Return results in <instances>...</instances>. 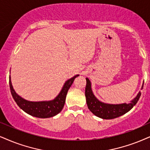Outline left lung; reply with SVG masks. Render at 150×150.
<instances>
[{
  "label": "left lung",
  "instance_id": "left-lung-1",
  "mask_svg": "<svg viewBox=\"0 0 150 150\" xmlns=\"http://www.w3.org/2000/svg\"><path fill=\"white\" fill-rule=\"evenodd\" d=\"M86 86L85 88V96L86 98L87 106L88 109L94 115L102 119H113L125 114L136 105L141 97V93L139 92L137 96L129 104L110 105V104L103 103L95 97L91 90V81L88 78H86ZM143 85L142 86L141 89H143Z\"/></svg>",
  "mask_w": 150,
  "mask_h": 150
}]
</instances>
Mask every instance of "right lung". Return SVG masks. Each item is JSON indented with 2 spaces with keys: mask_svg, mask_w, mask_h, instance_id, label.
I'll use <instances>...</instances> for the list:
<instances>
[{
  "mask_svg": "<svg viewBox=\"0 0 150 150\" xmlns=\"http://www.w3.org/2000/svg\"><path fill=\"white\" fill-rule=\"evenodd\" d=\"M77 76H79V75H75L71 79L66 81L59 94L51 101L30 102L24 100L23 98L18 96L14 91L12 82H11L10 77H9V88H10L11 93L14 101L16 102L17 105L22 110H23L25 112L37 117L47 118V117L54 116L62 111L65 104L68 91Z\"/></svg>",
  "mask_w": 150,
  "mask_h": 150,
  "instance_id": "add662e5",
  "label": "right lung"
}]
</instances>
